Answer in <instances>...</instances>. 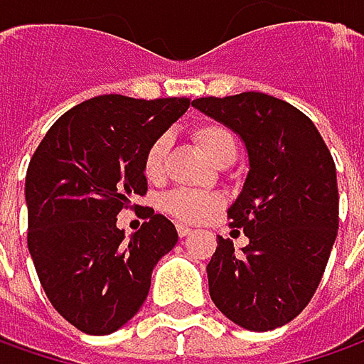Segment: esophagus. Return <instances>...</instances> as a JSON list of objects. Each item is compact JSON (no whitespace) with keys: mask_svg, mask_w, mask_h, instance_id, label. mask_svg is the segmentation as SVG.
<instances>
[{"mask_svg":"<svg viewBox=\"0 0 364 364\" xmlns=\"http://www.w3.org/2000/svg\"><path fill=\"white\" fill-rule=\"evenodd\" d=\"M191 232H193V230H191L188 225H182V223H178V236H180V238H184V236H188Z\"/></svg>","mask_w":364,"mask_h":364,"instance_id":"esophagus-1","label":"esophagus"}]
</instances>
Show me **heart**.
Instances as JSON below:
<instances>
[{
    "mask_svg": "<svg viewBox=\"0 0 364 364\" xmlns=\"http://www.w3.org/2000/svg\"><path fill=\"white\" fill-rule=\"evenodd\" d=\"M193 136L198 146L205 151V155L218 164V166H230L238 153V143L234 132L223 126L220 122H200L193 128ZM169 139L168 136H157L149 144L146 155H144V173L155 180L164 171V161L168 153ZM220 205V198L196 191H176L169 193L164 198V207L171 215H176L182 221H200L207 218L215 207Z\"/></svg>",
    "mask_w": 364,
    "mask_h": 364,
    "instance_id": "obj_1",
    "label": "heart"
}]
</instances>
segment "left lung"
<instances>
[{"instance_id": "obj_1", "label": "left lung", "mask_w": 364, "mask_h": 364, "mask_svg": "<svg viewBox=\"0 0 364 364\" xmlns=\"http://www.w3.org/2000/svg\"><path fill=\"white\" fill-rule=\"evenodd\" d=\"M198 112L236 132L248 173L228 209L248 245L218 236L207 265L209 294L221 313L250 331L290 323L313 299L338 236V180L315 124L265 92L200 97Z\"/></svg>"}]
</instances>
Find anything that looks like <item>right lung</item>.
<instances>
[{"label": "right lung", "instance_id": "right-lung-1", "mask_svg": "<svg viewBox=\"0 0 364 364\" xmlns=\"http://www.w3.org/2000/svg\"><path fill=\"white\" fill-rule=\"evenodd\" d=\"M188 105L184 97H92L49 128L28 164V250L53 309L85 333L128 323L146 300L153 267L178 242L173 223L153 209L130 238L116 221L146 195L149 144Z\"/></svg>", "mask_w": 364, "mask_h": 364}]
</instances>
